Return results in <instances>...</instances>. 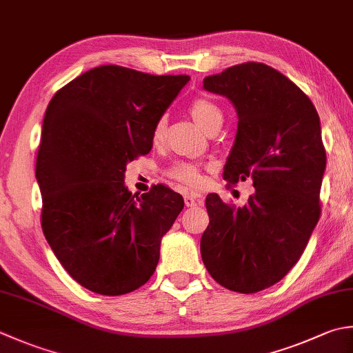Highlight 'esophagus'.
<instances>
[{
	"label": "esophagus",
	"mask_w": 353,
	"mask_h": 353,
	"mask_svg": "<svg viewBox=\"0 0 353 353\" xmlns=\"http://www.w3.org/2000/svg\"><path fill=\"white\" fill-rule=\"evenodd\" d=\"M202 203V199H199V197H196V196H185V205L188 206V208H192V206H196V205H200Z\"/></svg>",
	"instance_id": "obj_1"
}]
</instances>
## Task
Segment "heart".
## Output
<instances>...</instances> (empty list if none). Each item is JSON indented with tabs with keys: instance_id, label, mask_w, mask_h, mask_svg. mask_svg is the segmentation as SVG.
I'll return each mask as SVG.
<instances>
[{
	"instance_id": "b5f03b06",
	"label": "heart",
	"mask_w": 353,
	"mask_h": 353,
	"mask_svg": "<svg viewBox=\"0 0 353 353\" xmlns=\"http://www.w3.org/2000/svg\"><path fill=\"white\" fill-rule=\"evenodd\" d=\"M190 114L205 133H211L212 130H219L223 122L222 108L216 102L208 98H203V96H199V98L191 101ZM165 134H167V117L162 116L156 121L151 137H153L154 143H161L165 139ZM167 174L185 186H191V188H196V186H200L205 182L202 168L191 162H177L171 165Z\"/></svg>"
}]
</instances>
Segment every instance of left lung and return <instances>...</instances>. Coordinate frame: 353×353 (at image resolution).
I'll list each match as a JSON object with an SVG mask.
<instances>
[{
  "instance_id": "1",
  "label": "left lung",
  "mask_w": 353,
  "mask_h": 353,
  "mask_svg": "<svg viewBox=\"0 0 353 353\" xmlns=\"http://www.w3.org/2000/svg\"><path fill=\"white\" fill-rule=\"evenodd\" d=\"M203 88L226 96L239 116L223 179L228 186L251 179L255 192L241 208L206 196L210 225L200 252L219 285L254 294L291 271L320 220L326 168L320 117L291 79L261 62L206 76Z\"/></svg>"
}]
</instances>
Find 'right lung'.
I'll return each instance as SVG.
<instances>
[{
	"instance_id": "obj_1",
	"label": "right lung",
	"mask_w": 353,
	"mask_h": 353,
	"mask_svg": "<svg viewBox=\"0 0 353 353\" xmlns=\"http://www.w3.org/2000/svg\"><path fill=\"white\" fill-rule=\"evenodd\" d=\"M188 81L101 65L48 102L37 156L41 226L59 263L88 291L128 294L156 271L183 197L165 185L133 196L123 172L150 153L156 121Z\"/></svg>"
}]
</instances>
